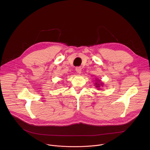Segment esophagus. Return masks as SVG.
I'll return each instance as SVG.
<instances>
[{"mask_svg": "<svg viewBox=\"0 0 150 150\" xmlns=\"http://www.w3.org/2000/svg\"><path fill=\"white\" fill-rule=\"evenodd\" d=\"M75 70H76V71L77 73H78V74H81V73L82 69H81L80 67H76V68H75Z\"/></svg>", "mask_w": 150, "mask_h": 150, "instance_id": "obj_1", "label": "esophagus"}]
</instances>
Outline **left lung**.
Masks as SVG:
<instances>
[{"label":"left lung","instance_id":"left-lung-1","mask_svg":"<svg viewBox=\"0 0 150 150\" xmlns=\"http://www.w3.org/2000/svg\"><path fill=\"white\" fill-rule=\"evenodd\" d=\"M97 82L95 83V85H96V87L99 90L100 86H103V83L101 82H100V80H98V79H96Z\"/></svg>","mask_w":150,"mask_h":150}]
</instances>
